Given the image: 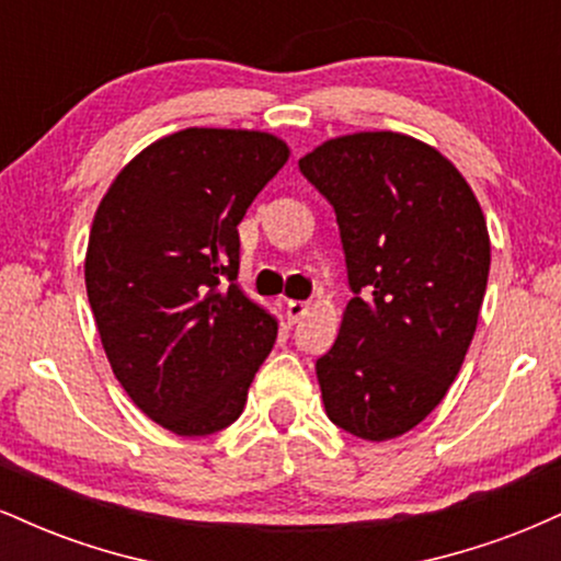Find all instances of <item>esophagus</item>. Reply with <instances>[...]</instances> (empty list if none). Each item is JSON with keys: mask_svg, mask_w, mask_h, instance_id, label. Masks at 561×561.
Returning <instances> with one entry per match:
<instances>
[{"mask_svg": "<svg viewBox=\"0 0 561 561\" xmlns=\"http://www.w3.org/2000/svg\"><path fill=\"white\" fill-rule=\"evenodd\" d=\"M285 311H287L289 324H295V321H300V319L308 313V302H302V300H287Z\"/></svg>", "mask_w": 561, "mask_h": 561, "instance_id": "1", "label": "esophagus"}]
</instances>
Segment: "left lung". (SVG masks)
Wrapping results in <instances>:
<instances>
[{
    "instance_id": "8db88e82",
    "label": "left lung",
    "mask_w": 561,
    "mask_h": 561,
    "mask_svg": "<svg viewBox=\"0 0 561 561\" xmlns=\"http://www.w3.org/2000/svg\"><path fill=\"white\" fill-rule=\"evenodd\" d=\"M337 216L353 298L317 358L327 416L364 440L416 427L465 364L491 272L480 203L440 152L392 131L300 160Z\"/></svg>"
}]
</instances>
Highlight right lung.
Here are the masks:
<instances>
[{
    "instance_id": "right-lung-1",
    "label": "right lung",
    "mask_w": 561,
    "mask_h": 561,
    "mask_svg": "<svg viewBox=\"0 0 561 561\" xmlns=\"http://www.w3.org/2000/svg\"><path fill=\"white\" fill-rule=\"evenodd\" d=\"M287 156L272 134L186 128L141 150L96 208L83 274L102 347L171 433L229 427L272 353L276 321L237 287V224Z\"/></svg>"
}]
</instances>
